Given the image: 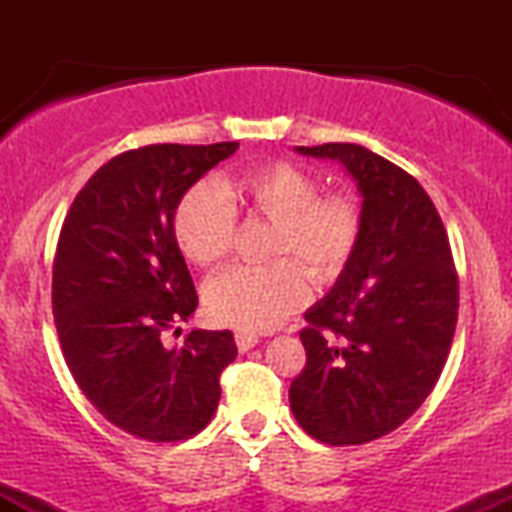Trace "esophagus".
<instances>
[{
    "mask_svg": "<svg viewBox=\"0 0 512 512\" xmlns=\"http://www.w3.org/2000/svg\"><path fill=\"white\" fill-rule=\"evenodd\" d=\"M236 344H238V349L245 354V351L255 349V346L260 344V337H257V334H250V332H236Z\"/></svg>",
    "mask_w": 512,
    "mask_h": 512,
    "instance_id": "esophagus-1",
    "label": "esophagus"
}]
</instances>
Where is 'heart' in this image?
Returning <instances> with one entry per match:
<instances>
[{"mask_svg": "<svg viewBox=\"0 0 512 512\" xmlns=\"http://www.w3.org/2000/svg\"><path fill=\"white\" fill-rule=\"evenodd\" d=\"M233 202L274 221L264 267H231L204 284V308L219 325L267 332L301 308L308 281H332L361 236V214L344 195H320L308 170L286 161L262 163L236 178L197 182L173 211V236L190 262H221L233 248ZM301 263L302 270L297 267Z\"/></svg>", "mask_w": 512, "mask_h": 512, "instance_id": "heart-1", "label": "heart"}]
</instances>
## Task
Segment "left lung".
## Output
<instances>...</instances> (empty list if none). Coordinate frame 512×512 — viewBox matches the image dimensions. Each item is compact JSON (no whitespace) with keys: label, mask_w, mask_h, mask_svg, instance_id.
Segmentation results:
<instances>
[{"label":"left lung","mask_w":512,"mask_h":512,"mask_svg":"<svg viewBox=\"0 0 512 512\" xmlns=\"http://www.w3.org/2000/svg\"><path fill=\"white\" fill-rule=\"evenodd\" d=\"M342 163L361 195V236L332 291L305 310L303 373L289 402L308 436L361 445L424 404L457 325V274L431 197L358 144L296 146Z\"/></svg>","instance_id":"obj_1"}]
</instances>
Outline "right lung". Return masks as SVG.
<instances>
[{
  "instance_id": "1",
  "label": "right lung",
  "mask_w": 512,
  "mask_h": 512,
  "mask_svg": "<svg viewBox=\"0 0 512 512\" xmlns=\"http://www.w3.org/2000/svg\"><path fill=\"white\" fill-rule=\"evenodd\" d=\"M238 142L154 144L93 173L64 219L52 269V315L76 385L110 424L151 443L202 431L238 354L228 330H192L168 349L163 332L197 308L173 236L180 197Z\"/></svg>"
}]
</instances>
